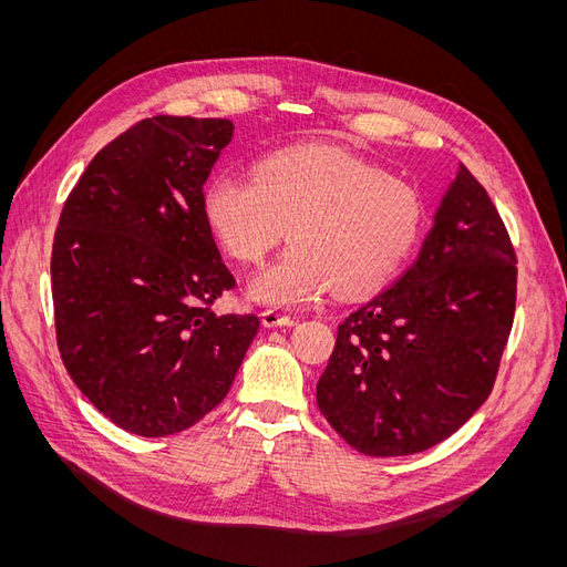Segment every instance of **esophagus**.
I'll list each match as a JSON object with an SVG mask.
<instances>
[{
    "label": "esophagus",
    "instance_id": "obj_1",
    "mask_svg": "<svg viewBox=\"0 0 567 567\" xmlns=\"http://www.w3.org/2000/svg\"><path fill=\"white\" fill-rule=\"evenodd\" d=\"M261 321H264L266 329H280V326H293L296 323V319L291 315H282L278 310H264Z\"/></svg>",
    "mask_w": 567,
    "mask_h": 567
}]
</instances>
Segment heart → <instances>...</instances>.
I'll use <instances>...</instances> for the list:
<instances>
[{"label":"heart","mask_w":567,"mask_h":567,"mask_svg":"<svg viewBox=\"0 0 567 567\" xmlns=\"http://www.w3.org/2000/svg\"><path fill=\"white\" fill-rule=\"evenodd\" d=\"M202 216L236 259L257 261L280 238L291 248L248 280V296L301 308L333 287L359 296L389 282L419 241V190L338 146L266 156L252 174L223 172L202 190Z\"/></svg>","instance_id":"1"}]
</instances>
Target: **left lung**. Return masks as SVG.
<instances>
[{
	"label": "left lung",
	"mask_w": 567,
	"mask_h": 567,
	"mask_svg": "<svg viewBox=\"0 0 567 567\" xmlns=\"http://www.w3.org/2000/svg\"><path fill=\"white\" fill-rule=\"evenodd\" d=\"M517 259L487 190L460 165L419 259L338 326L317 383L326 421L370 457L423 453L489 398L508 342Z\"/></svg>",
	"instance_id": "8db88e82"
}]
</instances>
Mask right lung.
Returning <instances> with one entry per match:
<instances>
[{"mask_svg":"<svg viewBox=\"0 0 567 567\" xmlns=\"http://www.w3.org/2000/svg\"><path fill=\"white\" fill-rule=\"evenodd\" d=\"M229 118L152 116L112 140L69 195L52 246L56 342L84 398L137 436L193 427L229 393L257 315L202 216Z\"/></svg>","mask_w":567,"mask_h":567,"instance_id":"add662e5","label":"right lung"}]
</instances>
